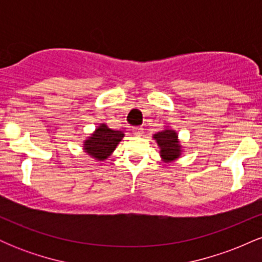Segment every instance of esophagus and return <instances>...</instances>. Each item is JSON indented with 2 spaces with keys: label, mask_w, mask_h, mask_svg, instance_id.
Returning <instances> with one entry per match:
<instances>
[{
  "label": "esophagus",
  "mask_w": 262,
  "mask_h": 262,
  "mask_svg": "<svg viewBox=\"0 0 262 262\" xmlns=\"http://www.w3.org/2000/svg\"><path fill=\"white\" fill-rule=\"evenodd\" d=\"M143 130H144V129L141 127H134L133 128V133H134V135H137V137H139V135L143 134Z\"/></svg>",
  "instance_id": "1"
}]
</instances>
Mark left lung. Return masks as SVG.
Wrapping results in <instances>:
<instances>
[{"label":"left lung","instance_id":"left-lung-1","mask_svg":"<svg viewBox=\"0 0 262 262\" xmlns=\"http://www.w3.org/2000/svg\"><path fill=\"white\" fill-rule=\"evenodd\" d=\"M154 139L160 146V155L164 161L175 160L181 154V145L179 144L177 134L172 129H165L154 134Z\"/></svg>","mask_w":262,"mask_h":262}]
</instances>
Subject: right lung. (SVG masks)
Instances as JSON below:
<instances>
[{"label": "right lung", "mask_w": 262, "mask_h": 262, "mask_svg": "<svg viewBox=\"0 0 262 262\" xmlns=\"http://www.w3.org/2000/svg\"><path fill=\"white\" fill-rule=\"evenodd\" d=\"M124 137L123 132L113 130L106 124H101L83 144L85 151L97 160H106Z\"/></svg>", "instance_id": "add662e5"}]
</instances>
